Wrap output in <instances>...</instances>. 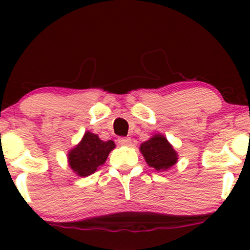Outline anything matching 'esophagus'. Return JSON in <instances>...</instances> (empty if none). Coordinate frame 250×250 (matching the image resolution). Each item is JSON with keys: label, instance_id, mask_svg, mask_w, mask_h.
I'll use <instances>...</instances> for the list:
<instances>
[{"label": "esophagus", "instance_id": "34e87169", "mask_svg": "<svg viewBox=\"0 0 250 250\" xmlns=\"http://www.w3.org/2000/svg\"><path fill=\"white\" fill-rule=\"evenodd\" d=\"M118 143L121 146H132V139L131 138H119L118 139Z\"/></svg>", "mask_w": 250, "mask_h": 250}]
</instances>
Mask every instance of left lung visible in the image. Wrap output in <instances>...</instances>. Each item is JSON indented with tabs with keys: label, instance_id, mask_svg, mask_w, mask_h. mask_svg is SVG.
Listing matches in <instances>:
<instances>
[{
	"label": "left lung",
	"instance_id": "1",
	"mask_svg": "<svg viewBox=\"0 0 250 250\" xmlns=\"http://www.w3.org/2000/svg\"><path fill=\"white\" fill-rule=\"evenodd\" d=\"M140 152L146 164L158 172L168 170L177 163L179 155L162 133H156L148 141L141 143Z\"/></svg>",
	"mask_w": 250,
	"mask_h": 250
}]
</instances>
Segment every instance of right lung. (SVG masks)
<instances>
[{
	"label": "right lung",
	"instance_id": "1",
	"mask_svg": "<svg viewBox=\"0 0 250 250\" xmlns=\"http://www.w3.org/2000/svg\"><path fill=\"white\" fill-rule=\"evenodd\" d=\"M115 146L111 140L102 141L98 134L86 131L81 142L68 151V165L77 176H88L104 165Z\"/></svg>",
	"mask_w": 250,
	"mask_h": 250
}]
</instances>
